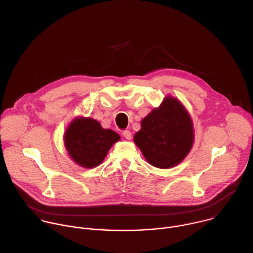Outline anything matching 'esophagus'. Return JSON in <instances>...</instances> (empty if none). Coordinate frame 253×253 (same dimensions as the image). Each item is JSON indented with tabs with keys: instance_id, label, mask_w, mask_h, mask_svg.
Here are the masks:
<instances>
[{
	"instance_id": "esophagus-1",
	"label": "esophagus",
	"mask_w": 253,
	"mask_h": 253,
	"mask_svg": "<svg viewBox=\"0 0 253 253\" xmlns=\"http://www.w3.org/2000/svg\"><path fill=\"white\" fill-rule=\"evenodd\" d=\"M123 136L127 139V140H130L132 138V133L129 131V130H125L123 131Z\"/></svg>"
}]
</instances>
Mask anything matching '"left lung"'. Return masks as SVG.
I'll use <instances>...</instances> for the list:
<instances>
[{"instance_id": "1", "label": "left lung", "mask_w": 253, "mask_h": 253, "mask_svg": "<svg viewBox=\"0 0 253 253\" xmlns=\"http://www.w3.org/2000/svg\"><path fill=\"white\" fill-rule=\"evenodd\" d=\"M133 140L149 164L168 169L181 163L190 152L193 122L184 105L167 95L159 107L142 119Z\"/></svg>"}]
</instances>
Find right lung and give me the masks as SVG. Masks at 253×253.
Instances as JSON below:
<instances>
[{
	"label": "right lung",
	"mask_w": 253,
	"mask_h": 253,
	"mask_svg": "<svg viewBox=\"0 0 253 253\" xmlns=\"http://www.w3.org/2000/svg\"><path fill=\"white\" fill-rule=\"evenodd\" d=\"M119 140V134L111 129H104L97 120L90 117L74 118L64 133V145L69 156L87 169L100 165L113 144Z\"/></svg>",
	"instance_id": "1"
}]
</instances>
